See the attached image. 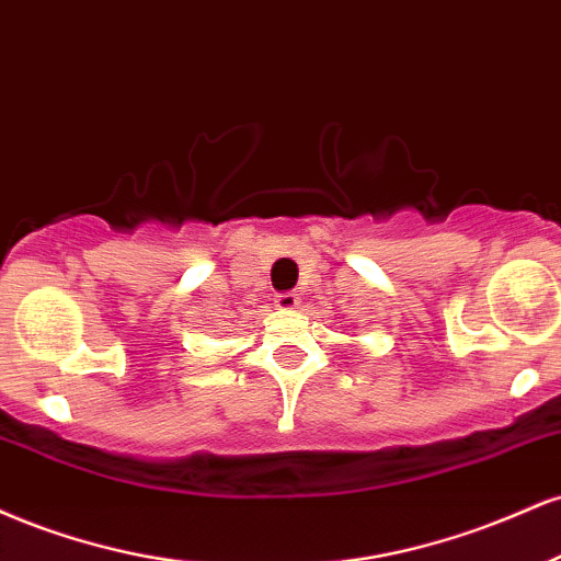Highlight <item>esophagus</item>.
Instances as JSON below:
<instances>
[{"label": "esophagus", "mask_w": 561, "mask_h": 561, "mask_svg": "<svg viewBox=\"0 0 561 561\" xmlns=\"http://www.w3.org/2000/svg\"><path fill=\"white\" fill-rule=\"evenodd\" d=\"M296 305H299V296L294 291H283L275 296V307L283 309V312H291V309H296Z\"/></svg>", "instance_id": "1"}]
</instances>
